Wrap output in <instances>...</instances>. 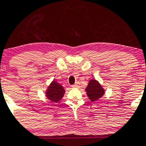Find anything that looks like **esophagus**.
I'll return each instance as SVG.
<instances>
[{
  "mask_svg": "<svg viewBox=\"0 0 146 146\" xmlns=\"http://www.w3.org/2000/svg\"><path fill=\"white\" fill-rule=\"evenodd\" d=\"M72 87H73V88H78V84H75L74 85L72 86Z\"/></svg>",
  "mask_w": 146,
  "mask_h": 146,
  "instance_id": "1",
  "label": "esophagus"
}]
</instances>
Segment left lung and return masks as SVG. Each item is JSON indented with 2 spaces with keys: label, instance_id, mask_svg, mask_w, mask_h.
<instances>
[{
  "label": "left lung",
  "instance_id": "left-lung-1",
  "mask_svg": "<svg viewBox=\"0 0 146 146\" xmlns=\"http://www.w3.org/2000/svg\"><path fill=\"white\" fill-rule=\"evenodd\" d=\"M85 90L88 99L92 102L98 101L104 94V89L99 81L95 79L90 80Z\"/></svg>",
  "mask_w": 146,
  "mask_h": 146
}]
</instances>
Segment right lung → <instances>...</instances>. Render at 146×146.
<instances>
[{"label": "right lung", "instance_id": "1", "mask_svg": "<svg viewBox=\"0 0 146 146\" xmlns=\"http://www.w3.org/2000/svg\"><path fill=\"white\" fill-rule=\"evenodd\" d=\"M65 92L63 86L57 81L53 80L46 90L45 96L51 102H58L62 99Z\"/></svg>", "mask_w": 146, "mask_h": 146}]
</instances>
